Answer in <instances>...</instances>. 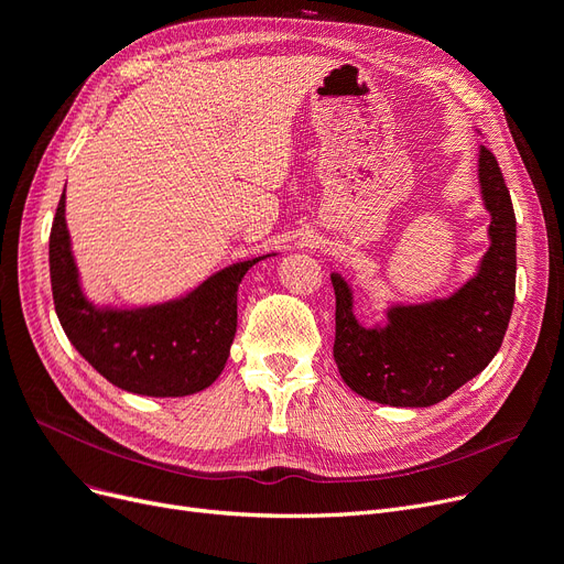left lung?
I'll use <instances>...</instances> for the list:
<instances>
[{
    "label": "left lung",
    "mask_w": 564,
    "mask_h": 564,
    "mask_svg": "<svg viewBox=\"0 0 564 564\" xmlns=\"http://www.w3.org/2000/svg\"><path fill=\"white\" fill-rule=\"evenodd\" d=\"M478 183L490 214V248L476 274L451 297L392 304L386 325L365 327L352 290L332 274L337 297L335 362L365 400L432 406L481 373L502 346L516 297V214L495 155L478 151Z\"/></svg>",
    "instance_id": "obj_1"
}]
</instances>
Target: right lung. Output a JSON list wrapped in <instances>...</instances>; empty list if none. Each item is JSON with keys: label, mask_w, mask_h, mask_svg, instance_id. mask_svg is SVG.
Masks as SVG:
<instances>
[{"label": "right lung", "mask_w": 564, "mask_h": 564, "mask_svg": "<svg viewBox=\"0 0 564 564\" xmlns=\"http://www.w3.org/2000/svg\"><path fill=\"white\" fill-rule=\"evenodd\" d=\"M48 258L55 314L80 356L120 390L185 398L220 377L237 332L239 283L267 256L229 264L178 300L137 308L95 306L80 288L62 193Z\"/></svg>", "instance_id": "add662e5"}]
</instances>
